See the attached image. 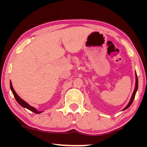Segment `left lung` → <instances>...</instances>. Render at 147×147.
<instances>
[{
  "label": "left lung",
  "mask_w": 147,
  "mask_h": 147,
  "mask_svg": "<svg viewBox=\"0 0 147 147\" xmlns=\"http://www.w3.org/2000/svg\"><path fill=\"white\" fill-rule=\"evenodd\" d=\"M136 87H135V90H134V91H133V95H132V97H131V100H130V102H129V104H128V105L126 106V107L124 108V109H123V111H124V110H126V109H127L128 108H129V106L131 105V104H132V103H133V100H134L135 96H136V92H137V90H138V76H137V74H136Z\"/></svg>",
  "instance_id": "obj_1"
}]
</instances>
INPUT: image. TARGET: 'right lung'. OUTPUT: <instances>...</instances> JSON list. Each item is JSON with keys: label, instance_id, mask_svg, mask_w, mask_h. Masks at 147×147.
<instances>
[{"label": "right lung", "instance_id": "add662e5", "mask_svg": "<svg viewBox=\"0 0 147 147\" xmlns=\"http://www.w3.org/2000/svg\"><path fill=\"white\" fill-rule=\"evenodd\" d=\"M10 88H11V91H12V93H13V95H14V96L15 99H16V100L17 101V102L18 103V104H20V105H21V106H23V107L26 108V109H29L30 111H32L33 113H36V114L41 113V111H37L36 110V109H34V108L32 107V106H30L29 104H28V103H26V102H25V101H23V99H22L21 98V97H20L19 96H18V95H17V94H16V92H15V90H14V88H13L12 85H11V82H10Z\"/></svg>", "mask_w": 147, "mask_h": 147}]
</instances>
